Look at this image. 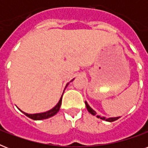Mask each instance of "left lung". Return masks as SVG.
Here are the masks:
<instances>
[{
    "instance_id": "obj_1",
    "label": "left lung",
    "mask_w": 148,
    "mask_h": 148,
    "mask_svg": "<svg viewBox=\"0 0 148 148\" xmlns=\"http://www.w3.org/2000/svg\"><path fill=\"white\" fill-rule=\"evenodd\" d=\"M85 105L87 109H88V112L90 113V114H91L92 115H94V116H96L97 118H100V119L103 120V121H108V122H113V121H117V119H119L120 117H109V118H106V117H103V116H100V115L97 114V112H96L95 110H93L92 108H90V105L88 104V102H87L86 101H85Z\"/></svg>"
}]
</instances>
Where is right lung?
<instances>
[{"instance_id":"add662e5","label":"right lung","mask_w":148,"mask_h":148,"mask_svg":"<svg viewBox=\"0 0 148 148\" xmlns=\"http://www.w3.org/2000/svg\"><path fill=\"white\" fill-rule=\"evenodd\" d=\"M74 79L72 80V81H71L70 82H71V81H74ZM69 84V83H67V84H66V87H65V88H67V85ZM64 88V90H65ZM64 92H63V94H64ZM63 94L62 95H61V97H60V100H59V101H58V103L56 104L54 107H53L52 109H51V110H47V111H45V112H42V113H38V114H27V113H25L24 112V111H22L21 109H19L21 111L23 114H24L26 115L27 117H30L31 119L32 120H34V121H39V120H44V119H47V118H49V117H53V115H55L59 111V110H60V105H61V101H62V97H63Z\"/></svg>"}]
</instances>
